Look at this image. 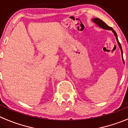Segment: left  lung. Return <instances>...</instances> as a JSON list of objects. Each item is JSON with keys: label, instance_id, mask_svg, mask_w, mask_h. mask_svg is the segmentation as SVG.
<instances>
[{"label": "left lung", "instance_id": "left-lung-1", "mask_svg": "<svg viewBox=\"0 0 128 128\" xmlns=\"http://www.w3.org/2000/svg\"><path fill=\"white\" fill-rule=\"evenodd\" d=\"M93 21L95 22L96 24H97L98 25V26L100 27V28H103V29H108V30H112L113 31V32L114 33V34H115V37H116V39H117V43H118V46H119L120 48V50H121L122 51V47L121 46H120V44L119 43V42H118V38H117V33H116V32H115V30L113 29V28H112L111 27H110V26H108V25L106 24L105 22H104L102 20H101L100 19L98 18H96L93 19Z\"/></svg>", "mask_w": 128, "mask_h": 128}]
</instances>
